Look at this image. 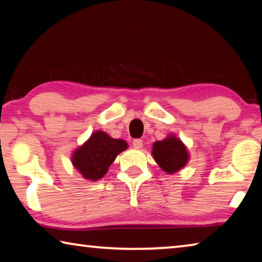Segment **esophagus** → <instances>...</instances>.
<instances>
[{
	"instance_id": "34e87169",
	"label": "esophagus",
	"mask_w": 262,
	"mask_h": 262,
	"mask_svg": "<svg viewBox=\"0 0 262 262\" xmlns=\"http://www.w3.org/2000/svg\"><path fill=\"white\" fill-rule=\"evenodd\" d=\"M133 147H134L135 149H141L142 147H143V141L140 139L134 140L133 141Z\"/></svg>"
}]
</instances>
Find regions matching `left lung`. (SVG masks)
Here are the masks:
<instances>
[{
	"instance_id": "8db88e82",
	"label": "left lung",
	"mask_w": 262,
	"mask_h": 262,
	"mask_svg": "<svg viewBox=\"0 0 262 262\" xmlns=\"http://www.w3.org/2000/svg\"><path fill=\"white\" fill-rule=\"evenodd\" d=\"M151 155L158 166L167 174H174L189 162V151L186 144L173 133L152 144Z\"/></svg>"
}]
</instances>
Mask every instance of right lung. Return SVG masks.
I'll use <instances>...</instances> for the list:
<instances>
[{
  "label": "right lung",
  "mask_w": 262,
  "mask_h": 262,
  "mask_svg": "<svg viewBox=\"0 0 262 262\" xmlns=\"http://www.w3.org/2000/svg\"><path fill=\"white\" fill-rule=\"evenodd\" d=\"M128 149L122 139H113L103 130H95L90 137L74 150L70 157L73 166L85 180H100L107 173L119 154Z\"/></svg>",
  "instance_id": "obj_1"
}]
</instances>
